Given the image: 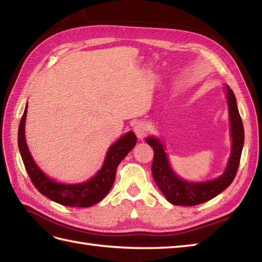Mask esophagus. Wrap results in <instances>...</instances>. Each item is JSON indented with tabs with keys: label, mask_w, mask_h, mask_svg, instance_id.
<instances>
[{
	"label": "esophagus",
	"mask_w": 262,
	"mask_h": 262,
	"mask_svg": "<svg viewBox=\"0 0 262 262\" xmlns=\"http://www.w3.org/2000/svg\"><path fill=\"white\" fill-rule=\"evenodd\" d=\"M134 132H135V134H136L138 140L142 141L143 138L145 137L146 133H147V126H146V124H144L143 121L137 122V124L134 127Z\"/></svg>",
	"instance_id": "esophagus-1"
}]
</instances>
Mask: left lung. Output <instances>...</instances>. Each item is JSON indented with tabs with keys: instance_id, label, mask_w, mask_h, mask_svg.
<instances>
[{
	"instance_id": "1",
	"label": "left lung",
	"mask_w": 262,
	"mask_h": 262,
	"mask_svg": "<svg viewBox=\"0 0 262 262\" xmlns=\"http://www.w3.org/2000/svg\"><path fill=\"white\" fill-rule=\"evenodd\" d=\"M225 89L230 114L232 151L224 173L221 177L204 182H189L183 180L172 170L162 142L154 136L147 137L145 140L154 151L152 163L154 181L166 200L171 204L176 206H194L208 202L224 191L234 180L243 148L244 128L240 114H238L234 93L229 85H226Z\"/></svg>"
}]
</instances>
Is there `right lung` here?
Listing matches in <instances>:
<instances>
[{"mask_svg":"<svg viewBox=\"0 0 262 262\" xmlns=\"http://www.w3.org/2000/svg\"><path fill=\"white\" fill-rule=\"evenodd\" d=\"M27 109L28 103L20 120L18 145L28 176L30 177L31 182L38 191L55 203L71 207H90L102 200L114 185L117 166L136 145L137 138L134 133L128 132L110 146L102 168L90 180L76 185H66L51 179L39 169L35 160L32 159L25 136Z\"/></svg>","mask_w":262,"mask_h":262,"instance_id":"add662e5","label":"right lung"}]
</instances>
